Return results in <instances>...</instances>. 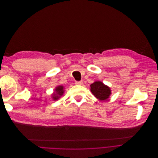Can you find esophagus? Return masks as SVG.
I'll return each mask as SVG.
<instances>
[{
  "instance_id": "obj_1",
  "label": "esophagus",
  "mask_w": 158,
  "mask_h": 158,
  "mask_svg": "<svg viewBox=\"0 0 158 158\" xmlns=\"http://www.w3.org/2000/svg\"><path fill=\"white\" fill-rule=\"evenodd\" d=\"M75 85H81L83 83V81H75Z\"/></svg>"
}]
</instances>
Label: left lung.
<instances>
[{
	"label": "left lung",
	"mask_w": 158,
	"mask_h": 158,
	"mask_svg": "<svg viewBox=\"0 0 158 158\" xmlns=\"http://www.w3.org/2000/svg\"><path fill=\"white\" fill-rule=\"evenodd\" d=\"M90 91L100 101L106 100L111 94V88L101 81H96L91 84Z\"/></svg>",
	"instance_id": "obj_1"
}]
</instances>
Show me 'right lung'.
Segmentation results:
<instances>
[{"label": "right lung", "mask_w": 158, "mask_h": 158, "mask_svg": "<svg viewBox=\"0 0 158 158\" xmlns=\"http://www.w3.org/2000/svg\"><path fill=\"white\" fill-rule=\"evenodd\" d=\"M65 91V88L64 86L59 85L57 86L55 89L53 93L52 94V98L53 100H58L63 94H64Z\"/></svg>", "instance_id": "obj_1"}]
</instances>
